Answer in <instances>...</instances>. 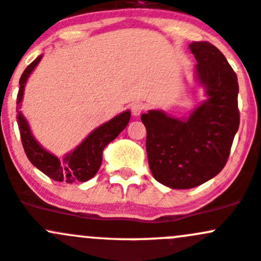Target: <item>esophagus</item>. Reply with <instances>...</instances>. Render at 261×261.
<instances>
[{
	"instance_id": "esophagus-1",
	"label": "esophagus",
	"mask_w": 261,
	"mask_h": 261,
	"mask_svg": "<svg viewBox=\"0 0 261 261\" xmlns=\"http://www.w3.org/2000/svg\"><path fill=\"white\" fill-rule=\"evenodd\" d=\"M144 109H145V106L142 102H135L131 105V112H133L134 116H140V114L144 111Z\"/></svg>"
}]
</instances>
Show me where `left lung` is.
Instances as JSON below:
<instances>
[{
    "mask_svg": "<svg viewBox=\"0 0 261 261\" xmlns=\"http://www.w3.org/2000/svg\"><path fill=\"white\" fill-rule=\"evenodd\" d=\"M195 56V82L205 98L189 116L163 110L141 115L146 127V152L152 176L171 189H191L223 170L239 128L237 73L209 42L189 45Z\"/></svg>",
    "mask_w": 261,
    "mask_h": 261,
    "instance_id": "1",
    "label": "left lung"
}]
</instances>
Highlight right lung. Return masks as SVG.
<instances>
[{
  "label": "right lung",
  "mask_w": 261,
  "mask_h": 261,
  "mask_svg": "<svg viewBox=\"0 0 261 261\" xmlns=\"http://www.w3.org/2000/svg\"><path fill=\"white\" fill-rule=\"evenodd\" d=\"M42 55L37 57L31 65L26 67L20 79V90L17 95V123L20 128L22 145L27 158L34 166L48 177L60 182H85L94 177L102 163V151L106 146L119 136L130 121V110L121 112L110 121L102 123L81 141L71 152L66 153L62 159L46 150L32 134L29 121L21 111V102L23 100L24 86L30 75L40 64Z\"/></svg>",
  "instance_id": "add662e5"
}]
</instances>
